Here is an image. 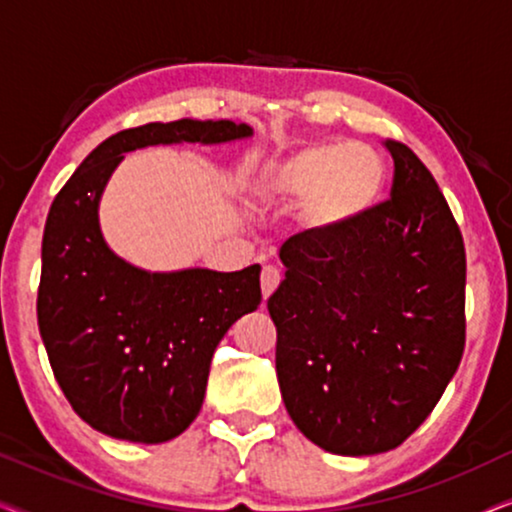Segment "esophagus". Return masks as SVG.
<instances>
[{
	"label": "esophagus",
	"mask_w": 512,
	"mask_h": 512,
	"mask_svg": "<svg viewBox=\"0 0 512 512\" xmlns=\"http://www.w3.org/2000/svg\"><path fill=\"white\" fill-rule=\"evenodd\" d=\"M279 282H282V275H279V270L275 265H265L263 272H261V291H263V298H270V293L277 289Z\"/></svg>",
	"instance_id": "obj_1"
}]
</instances>
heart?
Returning a JSON list of instances; mask_svg holds the SVG:
<instances>
[{
    "instance_id": "b5f03b06",
    "label": "heart",
    "mask_w": 512,
    "mask_h": 512,
    "mask_svg": "<svg viewBox=\"0 0 512 512\" xmlns=\"http://www.w3.org/2000/svg\"><path fill=\"white\" fill-rule=\"evenodd\" d=\"M384 186V160L363 144H312L272 158L256 170L254 191L265 202H303L312 230H335L373 205Z\"/></svg>"
}]
</instances>
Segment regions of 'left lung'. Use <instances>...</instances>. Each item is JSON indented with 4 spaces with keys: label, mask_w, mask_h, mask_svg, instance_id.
<instances>
[{
    "label": "left lung",
    "mask_w": 512,
    "mask_h": 512,
    "mask_svg": "<svg viewBox=\"0 0 512 512\" xmlns=\"http://www.w3.org/2000/svg\"><path fill=\"white\" fill-rule=\"evenodd\" d=\"M391 198L284 242L268 298L293 424L345 457L389 452L431 415L466 345V249L445 195L387 139Z\"/></svg>",
    "instance_id": "obj_1"
}]
</instances>
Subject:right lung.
I'll list each match as a JSON object with an SVG mask.
<instances>
[{
    "label": "right lung",
    "mask_w": 512,
    "mask_h": 512,
    "mask_svg": "<svg viewBox=\"0 0 512 512\" xmlns=\"http://www.w3.org/2000/svg\"><path fill=\"white\" fill-rule=\"evenodd\" d=\"M233 121L146 123L83 160L48 212L37 293L39 333L62 394L83 422L132 443H165L198 417L209 363L228 328L261 305V268H132L104 244L97 202L125 151L249 137Z\"/></svg>",
    "instance_id": "obj_1"
}]
</instances>
